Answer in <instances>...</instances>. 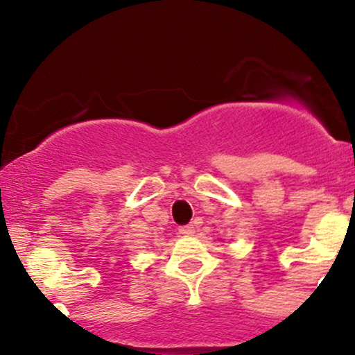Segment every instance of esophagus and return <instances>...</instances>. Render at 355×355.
Returning a JSON list of instances; mask_svg holds the SVG:
<instances>
[{
  "instance_id": "obj_1",
  "label": "esophagus",
  "mask_w": 355,
  "mask_h": 355,
  "mask_svg": "<svg viewBox=\"0 0 355 355\" xmlns=\"http://www.w3.org/2000/svg\"><path fill=\"white\" fill-rule=\"evenodd\" d=\"M178 232H180L182 235H191L195 232V227L191 225V223H189V225H182L178 227Z\"/></svg>"
}]
</instances>
